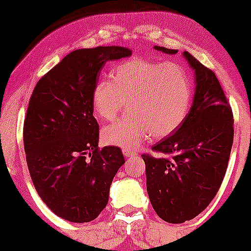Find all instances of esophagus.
<instances>
[{
    "instance_id": "1",
    "label": "esophagus",
    "mask_w": 251,
    "mask_h": 251,
    "mask_svg": "<svg viewBox=\"0 0 251 251\" xmlns=\"http://www.w3.org/2000/svg\"><path fill=\"white\" fill-rule=\"evenodd\" d=\"M123 154L125 156H132V155H136V151H132V149L123 148Z\"/></svg>"
}]
</instances>
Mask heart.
I'll list each match as a JSON object with an SVG mask.
<instances>
[{
    "mask_svg": "<svg viewBox=\"0 0 251 251\" xmlns=\"http://www.w3.org/2000/svg\"><path fill=\"white\" fill-rule=\"evenodd\" d=\"M192 100L191 81L178 64L132 58L111 70V80L95 85L92 103L96 114L113 121L126 108L131 115L103 128L105 143L137 148L151 135L163 138L186 119Z\"/></svg>",
    "mask_w": 251,
    "mask_h": 251,
    "instance_id": "1",
    "label": "heart"
}]
</instances>
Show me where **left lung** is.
I'll list each match as a JSON object with an SVG mask.
<instances>
[{
    "label": "left lung",
    "mask_w": 251,
    "mask_h": 251,
    "mask_svg": "<svg viewBox=\"0 0 251 251\" xmlns=\"http://www.w3.org/2000/svg\"><path fill=\"white\" fill-rule=\"evenodd\" d=\"M183 55L196 75L193 104L173 135L151 147L160 155H142L151 206L170 224L194 219L215 198L226 174L234 135L232 108L215 73L191 53Z\"/></svg>",
    "instance_id": "1"
}]
</instances>
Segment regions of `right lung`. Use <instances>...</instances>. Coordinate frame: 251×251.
Here are the masks:
<instances>
[{
	"mask_svg": "<svg viewBox=\"0 0 251 251\" xmlns=\"http://www.w3.org/2000/svg\"><path fill=\"white\" fill-rule=\"evenodd\" d=\"M131 54L119 46L73 50L32 91L23 131L27 168L42 201L67 221L95 220L125 163L119 147H98L92 92L105 63Z\"/></svg>",
	"mask_w": 251,
	"mask_h": 251,
	"instance_id": "1",
	"label": "right lung"
}]
</instances>
